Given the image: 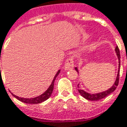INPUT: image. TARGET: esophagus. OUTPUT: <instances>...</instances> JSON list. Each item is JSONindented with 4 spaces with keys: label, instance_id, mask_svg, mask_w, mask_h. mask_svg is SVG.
Listing matches in <instances>:
<instances>
[{
    "label": "esophagus",
    "instance_id": "1",
    "mask_svg": "<svg viewBox=\"0 0 127 127\" xmlns=\"http://www.w3.org/2000/svg\"><path fill=\"white\" fill-rule=\"evenodd\" d=\"M74 67V62L72 58H68L66 60L65 64H64V70H69L70 69H72Z\"/></svg>",
    "mask_w": 127,
    "mask_h": 127
}]
</instances>
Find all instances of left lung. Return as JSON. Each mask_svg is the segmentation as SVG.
I'll use <instances>...</instances> for the list:
<instances>
[{
    "instance_id": "1",
    "label": "left lung",
    "mask_w": 127,
    "mask_h": 127,
    "mask_svg": "<svg viewBox=\"0 0 127 127\" xmlns=\"http://www.w3.org/2000/svg\"><path fill=\"white\" fill-rule=\"evenodd\" d=\"M115 52L117 55L118 59V74H117L116 79L115 82L113 84V85L111 86V88H109L108 90L102 92H98V93H95V94H92V93H89L86 91L83 90V89L80 88L79 83L78 84V91L79 92V94H81V96H82L83 98H85V99L89 100H99L104 98L106 96H107L108 95L111 94L113 92L115 91V90L116 89V87L118 85V81H119V72H120V51L118 49V47L116 46L115 48ZM76 71L79 74V70L78 68L76 67L74 68Z\"/></svg>"
}]
</instances>
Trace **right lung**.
I'll return each mask as SVG.
<instances>
[{"label":"right lung","instance_id":"add662e5","mask_svg":"<svg viewBox=\"0 0 127 127\" xmlns=\"http://www.w3.org/2000/svg\"><path fill=\"white\" fill-rule=\"evenodd\" d=\"M60 71L61 70H59L57 71V72L55 74V76H54L53 80L51 83V84L50 86L48 87L46 90L41 95H39L38 96L35 97V98H22V97H18V96H16L15 94H13V93H11V94L13 95V96L15 97L16 98H17L19 100L22 101L25 103H29V104H38V103H41V102H44L45 100H46L48 98H49L51 97V94L53 92L54 89V83H55V80L56 79V77L57 75L60 73Z\"/></svg>","mask_w":127,"mask_h":127}]
</instances>
